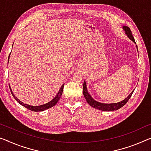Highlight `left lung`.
<instances>
[{
	"mask_svg": "<svg viewBox=\"0 0 151 151\" xmlns=\"http://www.w3.org/2000/svg\"><path fill=\"white\" fill-rule=\"evenodd\" d=\"M123 30L125 31L126 35H127V37L131 39L132 41L135 42V39L132 34V31L130 30L128 26H123ZM137 49H138V47L136 45ZM133 91H132V93L129 94V96L126 98L124 100L121 101L120 102L118 103H113V104H104V103H100L98 102L95 100H93V98L91 97V96L89 95L87 90V87H86V83L84 81L83 83V95H84L85 98L86 99L87 102H88V104L91 106L93 107L94 109L100 110V111H116V110H118L121 109V107H123L126 103L128 102V100H129V98H131V96L133 93Z\"/></svg>",
	"mask_w": 151,
	"mask_h": 151,
	"instance_id": "left-lung-1",
	"label": "left lung"
}]
</instances>
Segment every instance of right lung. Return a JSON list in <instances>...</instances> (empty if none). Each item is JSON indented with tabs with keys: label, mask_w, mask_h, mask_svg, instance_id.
Returning <instances> with one entry per match:
<instances>
[{
	"label": "right lung",
	"mask_w": 151,
	"mask_h": 151,
	"mask_svg": "<svg viewBox=\"0 0 151 151\" xmlns=\"http://www.w3.org/2000/svg\"><path fill=\"white\" fill-rule=\"evenodd\" d=\"M64 84H63V85L61 87V88H60V89L59 90V91H58V94L56 95L55 97L52 100L50 101V102H48V103H47V104H43V105H41V106H30V105L26 104L22 102H21V101L18 100V99L16 97H15L14 94H13L12 91H11L10 86H9V88H10V90H11V94H12L13 98H14L15 100H16L17 102H19L22 106H23L26 108L27 109L30 110V111H35V112H39V111H45V110H47V109H49V108L53 107V106H55L56 104H57V102H58V101H59V100L62 96V93L63 92V89H64Z\"/></svg>",
	"instance_id": "right-lung-1"
}]
</instances>
